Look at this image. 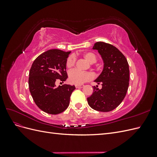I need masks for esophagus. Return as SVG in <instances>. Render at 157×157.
I'll list each match as a JSON object with an SVG mask.
<instances>
[{
	"label": "esophagus",
	"mask_w": 157,
	"mask_h": 157,
	"mask_svg": "<svg viewBox=\"0 0 157 157\" xmlns=\"http://www.w3.org/2000/svg\"><path fill=\"white\" fill-rule=\"evenodd\" d=\"M84 86V84H75V87L77 88H82Z\"/></svg>",
	"instance_id": "esophagus-1"
}]
</instances>
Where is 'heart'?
I'll list each match as a JSON object with an SVG mask.
<instances>
[{"label":"heart","mask_w":157,"mask_h":157,"mask_svg":"<svg viewBox=\"0 0 157 157\" xmlns=\"http://www.w3.org/2000/svg\"><path fill=\"white\" fill-rule=\"evenodd\" d=\"M83 56L90 63H94L97 60L96 55L92 52H86L83 54ZM75 63V56H70L66 61V66L67 68L70 69L73 67ZM69 78L71 82L76 84H80L87 81V80H91L93 78V75L89 72H82V71H80L78 69H73L69 72Z\"/></svg>","instance_id":"b5f03b06"}]
</instances>
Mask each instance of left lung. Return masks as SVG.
Here are the masks:
<instances>
[{"mask_svg": "<svg viewBox=\"0 0 157 157\" xmlns=\"http://www.w3.org/2000/svg\"><path fill=\"white\" fill-rule=\"evenodd\" d=\"M93 50L100 54L103 67L102 72L94 80L102 88L94 86L93 94L87 98L90 107L98 111L109 112L120 105L125 98L129 86V65L125 56L110 44L97 42Z\"/></svg>", "mask_w": 157, "mask_h": 157, "instance_id": "8db88e82", "label": "left lung"}]
</instances>
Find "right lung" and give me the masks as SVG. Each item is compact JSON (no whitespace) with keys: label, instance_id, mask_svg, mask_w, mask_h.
I'll return each mask as SVG.
<instances>
[{"label":"right lung","instance_id":"add662e5","mask_svg":"<svg viewBox=\"0 0 157 157\" xmlns=\"http://www.w3.org/2000/svg\"><path fill=\"white\" fill-rule=\"evenodd\" d=\"M71 52L58 49L46 51L33 61L29 74V88L36 105L42 111L52 115L64 111L69 105L74 85L56 87L57 79L65 81L66 61Z\"/></svg>","mask_w":157,"mask_h":157}]
</instances>
